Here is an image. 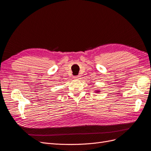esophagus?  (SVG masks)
Masks as SVG:
<instances>
[{"instance_id":"esophagus-1","label":"esophagus","mask_w":151,"mask_h":151,"mask_svg":"<svg viewBox=\"0 0 151 151\" xmlns=\"http://www.w3.org/2000/svg\"><path fill=\"white\" fill-rule=\"evenodd\" d=\"M79 77H80L79 76H74V77H73V78H74L75 79H78Z\"/></svg>"}]
</instances>
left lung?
<instances>
[{"label":"left lung","mask_w":151,"mask_h":151,"mask_svg":"<svg viewBox=\"0 0 151 151\" xmlns=\"http://www.w3.org/2000/svg\"><path fill=\"white\" fill-rule=\"evenodd\" d=\"M98 93H99V92H98Z\"/></svg>","instance_id":"left-lung-1"}]
</instances>
